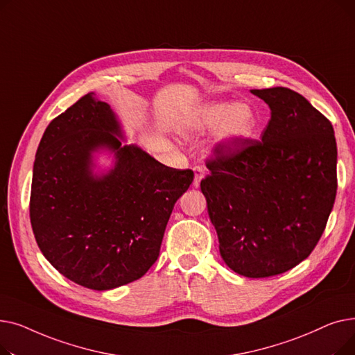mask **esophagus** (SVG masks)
<instances>
[{
  "label": "esophagus",
  "instance_id": "34e87169",
  "mask_svg": "<svg viewBox=\"0 0 355 355\" xmlns=\"http://www.w3.org/2000/svg\"><path fill=\"white\" fill-rule=\"evenodd\" d=\"M204 175H206V168L201 166V165H196L194 166V182H193L196 189L200 187V182L204 178Z\"/></svg>",
  "mask_w": 355,
  "mask_h": 355
}]
</instances>
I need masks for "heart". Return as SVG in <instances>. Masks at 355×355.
<instances>
[{"label": "heart", "mask_w": 355, "mask_h": 355, "mask_svg": "<svg viewBox=\"0 0 355 355\" xmlns=\"http://www.w3.org/2000/svg\"><path fill=\"white\" fill-rule=\"evenodd\" d=\"M218 138L225 144H239L249 138L257 125L254 112L248 105H229L218 103L207 106L200 112L194 123L197 130H206L217 126Z\"/></svg>", "instance_id": "1"}]
</instances>
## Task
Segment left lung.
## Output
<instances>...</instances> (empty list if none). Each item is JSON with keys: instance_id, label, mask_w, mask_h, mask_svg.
<instances>
[{"instance_id": "left-lung-1", "label": "left lung", "mask_w": 355, "mask_h": 355, "mask_svg": "<svg viewBox=\"0 0 355 355\" xmlns=\"http://www.w3.org/2000/svg\"><path fill=\"white\" fill-rule=\"evenodd\" d=\"M252 93L272 110L262 139L217 144L200 187L226 265L269 277L318 245L337 196V142L331 122L300 93Z\"/></svg>"}]
</instances>
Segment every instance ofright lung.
<instances>
[{"mask_svg":"<svg viewBox=\"0 0 355 355\" xmlns=\"http://www.w3.org/2000/svg\"><path fill=\"white\" fill-rule=\"evenodd\" d=\"M109 105L82 96L54 118L37 148L30 220L42 253L80 286L107 291L142 277L159 256L177 200L191 170L166 166L119 141ZM116 153L114 171L91 175V153Z\"/></svg>","mask_w":355,"mask_h":355,"instance_id":"right-lung-1","label":"right lung"}]
</instances>
